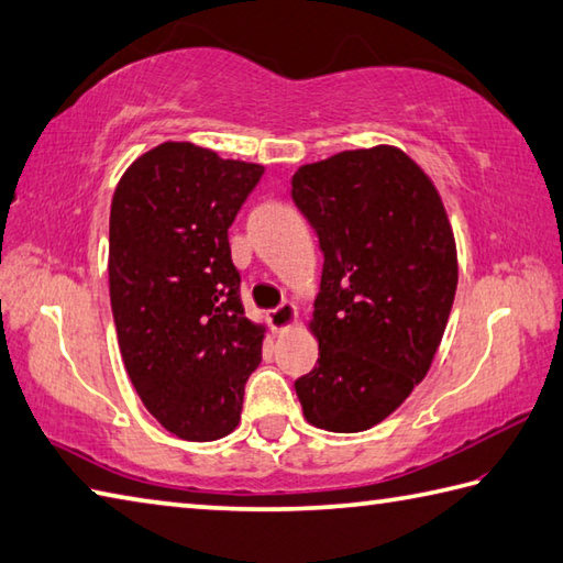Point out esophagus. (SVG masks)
Here are the masks:
<instances>
[{"label": "esophagus", "instance_id": "34e87169", "mask_svg": "<svg viewBox=\"0 0 563 563\" xmlns=\"http://www.w3.org/2000/svg\"><path fill=\"white\" fill-rule=\"evenodd\" d=\"M268 322L273 327V332H288V329L297 322V307L292 302H285L280 307H275V310L268 314Z\"/></svg>", "mask_w": 563, "mask_h": 563}]
</instances>
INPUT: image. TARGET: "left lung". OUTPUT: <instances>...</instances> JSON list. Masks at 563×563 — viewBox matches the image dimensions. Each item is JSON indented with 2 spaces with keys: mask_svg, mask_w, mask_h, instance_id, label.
<instances>
[{
  "mask_svg": "<svg viewBox=\"0 0 563 563\" xmlns=\"http://www.w3.org/2000/svg\"><path fill=\"white\" fill-rule=\"evenodd\" d=\"M290 195L324 253L310 319L317 366L295 380L305 420L376 427L432 366L454 305V229L432 178L398 146L300 165Z\"/></svg>",
  "mask_w": 563,
  "mask_h": 563,
  "instance_id": "left-lung-1",
  "label": "left lung"
}]
</instances>
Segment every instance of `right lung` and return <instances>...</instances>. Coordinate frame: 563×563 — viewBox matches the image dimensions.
<instances>
[{
  "label": "right lung",
  "mask_w": 563,
  "mask_h": 563,
  "mask_svg": "<svg viewBox=\"0 0 563 563\" xmlns=\"http://www.w3.org/2000/svg\"><path fill=\"white\" fill-rule=\"evenodd\" d=\"M263 165L165 141L129 165L109 214V300L139 398L187 442L236 429L266 324L239 300L229 227Z\"/></svg>",
  "instance_id": "obj_1"
}]
</instances>
